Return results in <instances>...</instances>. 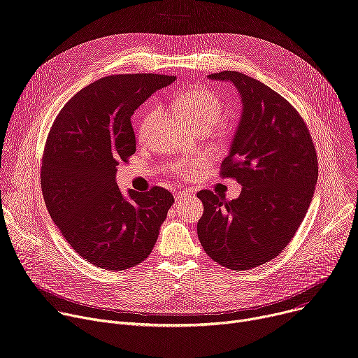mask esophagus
<instances>
[{
    "instance_id": "obj_1",
    "label": "esophagus",
    "mask_w": 358,
    "mask_h": 358,
    "mask_svg": "<svg viewBox=\"0 0 358 358\" xmlns=\"http://www.w3.org/2000/svg\"><path fill=\"white\" fill-rule=\"evenodd\" d=\"M187 196H191V191H188V189H181V191L176 192V201H181Z\"/></svg>"
}]
</instances>
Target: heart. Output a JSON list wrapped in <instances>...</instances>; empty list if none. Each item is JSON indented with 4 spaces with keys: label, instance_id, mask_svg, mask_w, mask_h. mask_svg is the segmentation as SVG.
I'll return each instance as SVG.
<instances>
[{
    "label": "heart",
    "instance_id": "b5f03b06",
    "mask_svg": "<svg viewBox=\"0 0 358 358\" xmlns=\"http://www.w3.org/2000/svg\"><path fill=\"white\" fill-rule=\"evenodd\" d=\"M174 110L194 129H213L222 117L224 103L220 96L207 89H192L174 100ZM159 117V110L151 109L141 116L138 123V138L145 141L150 137L152 124ZM210 163V156L195 155L170 164V173L181 180L194 178L201 169Z\"/></svg>",
    "mask_w": 358,
    "mask_h": 358
}]
</instances>
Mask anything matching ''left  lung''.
Instances as JSON below:
<instances>
[{"instance_id":"obj_1","label":"left lung","mask_w":358,"mask_h":358,"mask_svg":"<svg viewBox=\"0 0 358 358\" xmlns=\"http://www.w3.org/2000/svg\"><path fill=\"white\" fill-rule=\"evenodd\" d=\"M208 78L229 80L241 93L242 117L220 176L242 191L232 201L199 191L196 232L217 264L249 271L275 259L297 232L317 182V155L308 124L278 92L235 71Z\"/></svg>"}]
</instances>
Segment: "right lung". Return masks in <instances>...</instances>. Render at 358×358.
I'll return each mask as SVG.
<instances>
[{"label":"right lung","instance_id":"right-lung-1","mask_svg":"<svg viewBox=\"0 0 358 358\" xmlns=\"http://www.w3.org/2000/svg\"><path fill=\"white\" fill-rule=\"evenodd\" d=\"M176 76L112 75L78 92L49 130L41 188L50 218L83 259L106 271H126L152 250L174 203L152 187L124 198L116 182L119 162L136 152L134 110Z\"/></svg>","mask_w":358,"mask_h":358}]
</instances>
